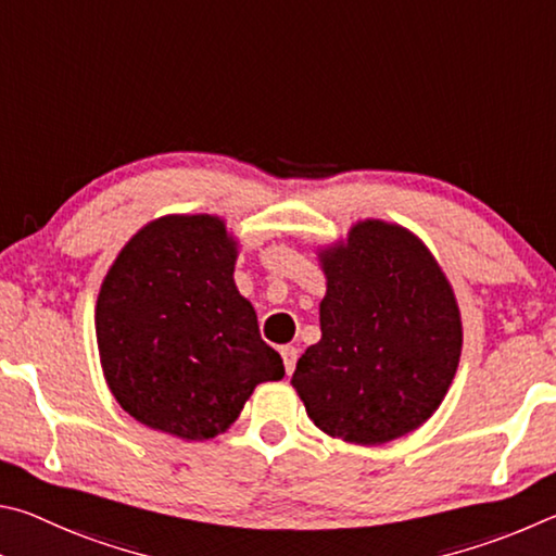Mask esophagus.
I'll return each mask as SVG.
<instances>
[{
    "instance_id": "esophagus-1",
    "label": "esophagus",
    "mask_w": 556,
    "mask_h": 556,
    "mask_svg": "<svg viewBox=\"0 0 556 556\" xmlns=\"http://www.w3.org/2000/svg\"><path fill=\"white\" fill-rule=\"evenodd\" d=\"M280 356H283L286 374L290 376L295 371V364H298V349L295 346H280Z\"/></svg>"
}]
</instances>
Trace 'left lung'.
Wrapping results in <instances>:
<instances>
[{"instance_id":"left-lung-1","label":"left lung","mask_w":556,"mask_h":556,"mask_svg":"<svg viewBox=\"0 0 556 556\" xmlns=\"http://www.w3.org/2000/svg\"><path fill=\"white\" fill-rule=\"evenodd\" d=\"M323 339L298 358L293 388L319 430L386 444L430 420L462 356V313L430 249L401 224L364 219L319 249Z\"/></svg>"}]
</instances>
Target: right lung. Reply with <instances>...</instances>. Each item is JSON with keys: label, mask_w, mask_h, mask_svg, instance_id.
I'll return each instance as SVG.
<instances>
[{"label": "right lung", "mask_w": 556, "mask_h": 556, "mask_svg": "<svg viewBox=\"0 0 556 556\" xmlns=\"http://www.w3.org/2000/svg\"><path fill=\"white\" fill-rule=\"evenodd\" d=\"M239 241L214 214H165L126 241L94 307L110 386L141 425L188 442L229 430L253 388L286 376L237 283Z\"/></svg>", "instance_id": "add662e5"}]
</instances>
